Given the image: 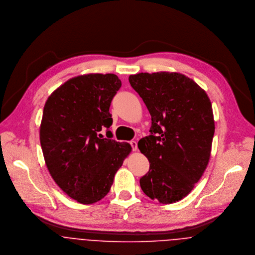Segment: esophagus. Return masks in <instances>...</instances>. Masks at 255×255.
Wrapping results in <instances>:
<instances>
[{
  "mask_svg": "<svg viewBox=\"0 0 255 255\" xmlns=\"http://www.w3.org/2000/svg\"><path fill=\"white\" fill-rule=\"evenodd\" d=\"M129 143H130V145H131L132 151H136V150H137V143H136V141L132 140V141H130Z\"/></svg>",
  "mask_w": 255,
  "mask_h": 255,
  "instance_id": "1",
  "label": "esophagus"
}]
</instances>
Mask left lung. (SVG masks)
I'll use <instances>...</instances> for the list:
<instances>
[{"label": "left lung", "instance_id": "obj_1", "mask_svg": "<svg viewBox=\"0 0 255 255\" xmlns=\"http://www.w3.org/2000/svg\"><path fill=\"white\" fill-rule=\"evenodd\" d=\"M151 115L150 134L138 141L149 163L142 191L162 204L185 197L202 177L211 154L215 124L206 92L179 73L128 77Z\"/></svg>", "mask_w": 255, "mask_h": 255}]
</instances>
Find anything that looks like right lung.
<instances>
[{
    "mask_svg": "<svg viewBox=\"0 0 255 255\" xmlns=\"http://www.w3.org/2000/svg\"><path fill=\"white\" fill-rule=\"evenodd\" d=\"M122 82L116 74L71 78L47 99L40 126L46 166L60 188L75 201L92 204L110 191L117 171L131 151L127 142L98 132L113 123L111 102Z\"/></svg>",
    "mask_w": 255,
    "mask_h": 255,
    "instance_id": "add662e5",
    "label": "right lung"
}]
</instances>
